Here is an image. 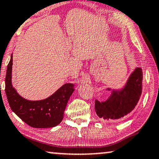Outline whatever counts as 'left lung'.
I'll return each mask as SVG.
<instances>
[{
	"instance_id": "obj_1",
	"label": "left lung",
	"mask_w": 159,
	"mask_h": 159,
	"mask_svg": "<svg viewBox=\"0 0 159 159\" xmlns=\"http://www.w3.org/2000/svg\"><path fill=\"white\" fill-rule=\"evenodd\" d=\"M142 69L136 67L131 73L125 86L120 90L113 89L105 102L95 100V111L104 120L120 119L135 108L142 92ZM107 90L110 91V88Z\"/></svg>"
}]
</instances>
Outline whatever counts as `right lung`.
<instances>
[{
  "label": "right lung",
  "instance_id": "obj_1",
  "mask_svg": "<svg viewBox=\"0 0 159 159\" xmlns=\"http://www.w3.org/2000/svg\"><path fill=\"white\" fill-rule=\"evenodd\" d=\"M13 54L7 67L6 94L10 107L15 114L34 128L54 127L62 121L64 111L75 85L66 83L47 99L30 101L18 94L12 85Z\"/></svg>",
  "mask_w": 159,
  "mask_h": 159
}]
</instances>
